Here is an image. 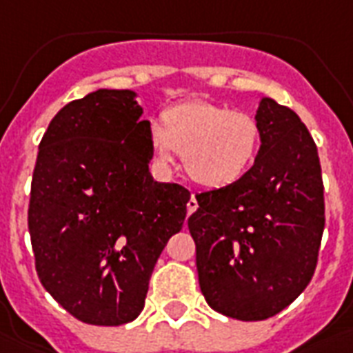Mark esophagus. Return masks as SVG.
Returning <instances> with one entry per match:
<instances>
[{
    "mask_svg": "<svg viewBox=\"0 0 353 353\" xmlns=\"http://www.w3.org/2000/svg\"><path fill=\"white\" fill-rule=\"evenodd\" d=\"M196 209H198V201H196V196L192 194V196H190V200H188V203H187V212H188V214H192Z\"/></svg>",
    "mask_w": 353,
    "mask_h": 353,
    "instance_id": "esophagus-1",
    "label": "esophagus"
}]
</instances>
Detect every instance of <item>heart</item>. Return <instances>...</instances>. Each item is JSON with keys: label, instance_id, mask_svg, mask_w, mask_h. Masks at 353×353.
Instances as JSON below:
<instances>
[{"label": "heart", "instance_id": "obj_1", "mask_svg": "<svg viewBox=\"0 0 353 353\" xmlns=\"http://www.w3.org/2000/svg\"><path fill=\"white\" fill-rule=\"evenodd\" d=\"M150 153L159 170L183 155L192 181L207 188L230 187L252 166L261 142L257 118L211 101H185L163 112V128L150 125Z\"/></svg>", "mask_w": 353, "mask_h": 353}]
</instances>
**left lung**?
<instances>
[{"instance_id":"1","label":"left lung","mask_w":353,"mask_h":353,"mask_svg":"<svg viewBox=\"0 0 353 353\" xmlns=\"http://www.w3.org/2000/svg\"><path fill=\"white\" fill-rule=\"evenodd\" d=\"M254 166L224 188L196 194L188 219L200 289L214 311L270 319L313 278L324 231L319 152L300 117L261 98Z\"/></svg>"}]
</instances>
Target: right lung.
<instances>
[{
	"label": "right lung",
	"instance_id": "1",
	"mask_svg": "<svg viewBox=\"0 0 353 353\" xmlns=\"http://www.w3.org/2000/svg\"><path fill=\"white\" fill-rule=\"evenodd\" d=\"M133 90L98 88L55 114L39 146L29 233L37 272L75 319L120 326L144 309L190 192L150 174V122Z\"/></svg>",
	"mask_w": 353,
	"mask_h": 353
}]
</instances>
